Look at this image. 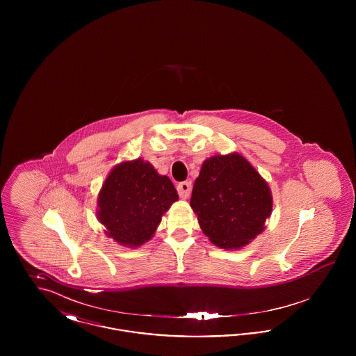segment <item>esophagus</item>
<instances>
[{
  "mask_svg": "<svg viewBox=\"0 0 356 356\" xmlns=\"http://www.w3.org/2000/svg\"><path fill=\"white\" fill-rule=\"evenodd\" d=\"M191 189H192V184L191 181H183L177 186V192L180 195L181 199H188L191 195Z\"/></svg>",
  "mask_w": 356,
  "mask_h": 356,
  "instance_id": "1",
  "label": "esophagus"
}]
</instances>
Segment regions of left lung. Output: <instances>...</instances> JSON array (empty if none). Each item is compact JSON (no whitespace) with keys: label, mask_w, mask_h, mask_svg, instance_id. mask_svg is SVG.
Masks as SVG:
<instances>
[{"label":"left lung","mask_w":356,"mask_h":356,"mask_svg":"<svg viewBox=\"0 0 356 356\" xmlns=\"http://www.w3.org/2000/svg\"><path fill=\"white\" fill-rule=\"evenodd\" d=\"M191 207L204 235L224 250H240L266 229L272 213L271 189L240 153L204 160Z\"/></svg>","instance_id":"8db88e82"}]
</instances>
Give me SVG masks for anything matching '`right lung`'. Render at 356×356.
<instances>
[{"mask_svg":"<svg viewBox=\"0 0 356 356\" xmlns=\"http://www.w3.org/2000/svg\"><path fill=\"white\" fill-rule=\"evenodd\" d=\"M179 200L168 176L141 157L125 160L108 173L97 196V220L106 236L128 248L152 238L163 215Z\"/></svg>","mask_w":356,"mask_h":356,"instance_id":"obj_1","label":"right lung"}]
</instances>
